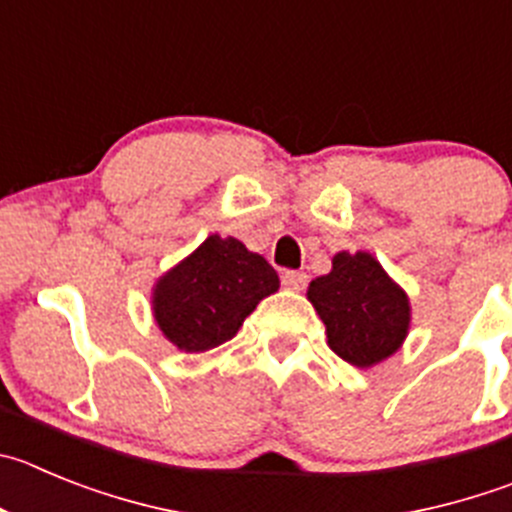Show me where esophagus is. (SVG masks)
<instances>
[{"label":"esophagus","instance_id":"34e87169","mask_svg":"<svg viewBox=\"0 0 512 512\" xmlns=\"http://www.w3.org/2000/svg\"><path fill=\"white\" fill-rule=\"evenodd\" d=\"M283 285L288 290H295V293H298V290H305V285H308V275L298 270H288L283 272Z\"/></svg>","mask_w":512,"mask_h":512}]
</instances>
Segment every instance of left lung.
Wrapping results in <instances>:
<instances>
[{
	"label": "left lung",
	"mask_w": 512,
	"mask_h": 512,
	"mask_svg": "<svg viewBox=\"0 0 512 512\" xmlns=\"http://www.w3.org/2000/svg\"><path fill=\"white\" fill-rule=\"evenodd\" d=\"M328 346L356 369H371L407 341L412 303L371 252H336L328 275L308 285Z\"/></svg>",
	"instance_id": "obj_1"
}]
</instances>
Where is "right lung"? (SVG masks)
Here are the masks:
<instances>
[{
    "label": "right lung",
    "instance_id": "obj_1",
    "mask_svg": "<svg viewBox=\"0 0 512 512\" xmlns=\"http://www.w3.org/2000/svg\"><path fill=\"white\" fill-rule=\"evenodd\" d=\"M270 262L234 237L209 234L151 288V310L166 341L204 353L237 336L262 298L278 293Z\"/></svg>",
    "mask_w": 512,
    "mask_h": 512
}]
</instances>
